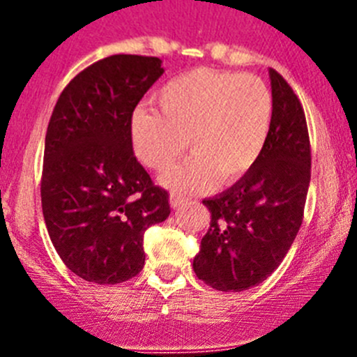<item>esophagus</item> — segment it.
<instances>
[{
  "instance_id": "obj_1",
  "label": "esophagus",
  "mask_w": 357,
  "mask_h": 357,
  "mask_svg": "<svg viewBox=\"0 0 357 357\" xmlns=\"http://www.w3.org/2000/svg\"><path fill=\"white\" fill-rule=\"evenodd\" d=\"M169 204H172L173 209H181V207L188 206L189 198L182 197V195H175V193H173L172 197H169Z\"/></svg>"
}]
</instances>
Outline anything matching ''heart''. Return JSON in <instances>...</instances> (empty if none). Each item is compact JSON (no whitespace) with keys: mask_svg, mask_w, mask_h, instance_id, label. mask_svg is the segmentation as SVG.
Returning <instances> with one entry per match:
<instances>
[{"mask_svg":"<svg viewBox=\"0 0 357 357\" xmlns=\"http://www.w3.org/2000/svg\"><path fill=\"white\" fill-rule=\"evenodd\" d=\"M155 102L160 112H134L132 141L141 162L155 172L191 144L193 155L162 176L173 191H204L218 176L225 184L239 181L259 160L272 130V91L255 75L191 69L166 82Z\"/></svg>","mask_w":357,"mask_h":357,"instance_id":"b5f03b06","label":"heart"}]
</instances>
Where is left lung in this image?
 Segmentation results:
<instances>
[{"label": "left lung", "instance_id": "8db88e82", "mask_svg": "<svg viewBox=\"0 0 357 357\" xmlns=\"http://www.w3.org/2000/svg\"><path fill=\"white\" fill-rule=\"evenodd\" d=\"M273 121L254 168L218 197L204 200L211 225L193 270L218 291H243L272 275L304 220L311 144L301 100L270 68Z\"/></svg>", "mask_w": 357, "mask_h": 357}]
</instances>
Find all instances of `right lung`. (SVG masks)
Listing matches in <instances>:
<instances>
[{"label": "right lung", "instance_id": "right-lung-1", "mask_svg": "<svg viewBox=\"0 0 357 357\" xmlns=\"http://www.w3.org/2000/svg\"><path fill=\"white\" fill-rule=\"evenodd\" d=\"M160 59L110 55L73 78L44 143L40 200L50 239L84 280L118 284L143 270L148 227L169 216V195L132 148V114L164 73Z\"/></svg>", "mask_w": 357, "mask_h": 357}]
</instances>
